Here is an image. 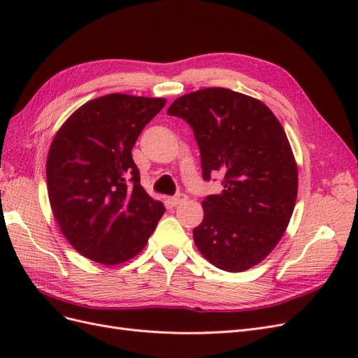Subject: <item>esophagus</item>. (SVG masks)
Segmentation results:
<instances>
[{"label":"esophagus","instance_id":"1","mask_svg":"<svg viewBox=\"0 0 358 358\" xmlns=\"http://www.w3.org/2000/svg\"><path fill=\"white\" fill-rule=\"evenodd\" d=\"M185 200H187V196H185V194H178V196H175V197H171V199H170V204H171V206H175V208H176V206L182 204V203L185 201Z\"/></svg>","mask_w":358,"mask_h":358}]
</instances>
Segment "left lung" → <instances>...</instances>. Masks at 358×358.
I'll use <instances>...</instances> for the list:
<instances>
[{
    "instance_id": "8db88e82",
    "label": "left lung",
    "mask_w": 358,
    "mask_h": 358,
    "mask_svg": "<svg viewBox=\"0 0 358 358\" xmlns=\"http://www.w3.org/2000/svg\"><path fill=\"white\" fill-rule=\"evenodd\" d=\"M167 113L192 128L203 179L224 175L222 192L203 200V221L192 230L199 251L225 272L263 262L297 199V164L282 125L264 103L225 88L182 95Z\"/></svg>"
}]
</instances>
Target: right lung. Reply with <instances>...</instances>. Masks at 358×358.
I'll return each mask as SVG.
<instances>
[{
	"label": "right lung",
	"mask_w": 358,
	"mask_h": 358,
	"mask_svg": "<svg viewBox=\"0 0 358 358\" xmlns=\"http://www.w3.org/2000/svg\"><path fill=\"white\" fill-rule=\"evenodd\" d=\"M164 99L109 94L59 128L46 162L53 216L76 251L104 266L136 257L164 213L140 185L131 149Z\"/></svg>",
	"instance_id": "right-lung-1"
}]
</instances>
